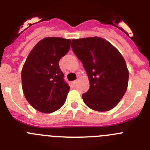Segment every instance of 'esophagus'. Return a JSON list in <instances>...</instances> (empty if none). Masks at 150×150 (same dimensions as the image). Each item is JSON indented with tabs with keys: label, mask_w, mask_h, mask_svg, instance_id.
I'll use <instances>...</instances> for the list:
<instances>
[{
	"label": "esophagus",
	"mask_w": 150,
	"mask_h": 150,
	"mask_svg": "<svg viewBox=\"0 0 150 150\" xmlns=\"http://www.w3.org/2000/svg\"><path fill=\"white\" fill-rule=\"evenodd\" d=\"M76 83H77V79H76V80H74V81L72 82V83L74 85V86L76 84Z\"/></svg>",
	"instance_id": "1"
}]
</instances>
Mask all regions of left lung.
I'll return each instance as SVG.
<instances>
[{"label":"left lung","mask_w":150,"mask_h":150,"mask_svg":"<svg viewBox=\"0 0 150 150\" xmlns=\"http://www.w3.org/2000/svg\"><path fill=\"white\" fill-rule=\"evenodd\" d=\"M71 47L89 79V89L82 95L84 103L94 110H110L128 88L129 72L123 56L110 42L98 37L73 39Z\"/></svg>","instance_id":"left-lung-1"}]
</instances>
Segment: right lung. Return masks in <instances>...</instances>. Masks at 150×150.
<instances>
[{
  "label": "right lung",
  "instance_id": "add662e5",
  "mask_svg": "<svg viewBox=\"0 0 150 150\" xmlns=\"http://www.w3.org/2000/svg\"><path fill=\"white\" fill-rule=\"evenodd\" d=\"M70 47L71 40L43 38L24 64L21 75L23 93L29 104L40 112H55L65 103L70 87L64 80L59 62Z\"/></svg>",
  "mask_w": 150,
  "mask_h": 150
}]
</instances>
